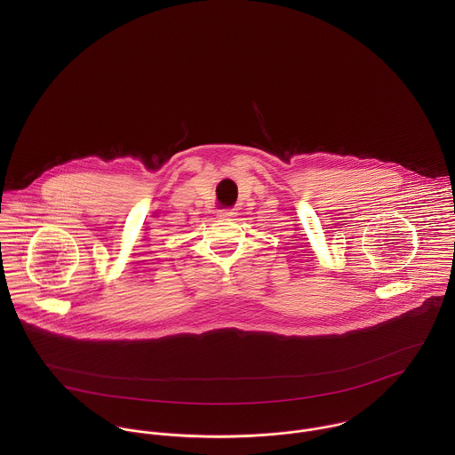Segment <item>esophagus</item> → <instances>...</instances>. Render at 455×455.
<instances>
[{
  "label": "esophagus",
  "mask_w": 455,
  "mask_h": 455,
  "mask_svg": "<svg viewBox=\"0 0 455 455\" xmlns=\"http://www.w3.org/2000/svg\"><path fill=\"white\" fill-rule=\"evenodd\" d=\"M235 215H236L235 210H220V212H219V217H220V219H231V217H235Z\"/></svg>",
  "instance_id": "34e87169"
}]
</instances>
